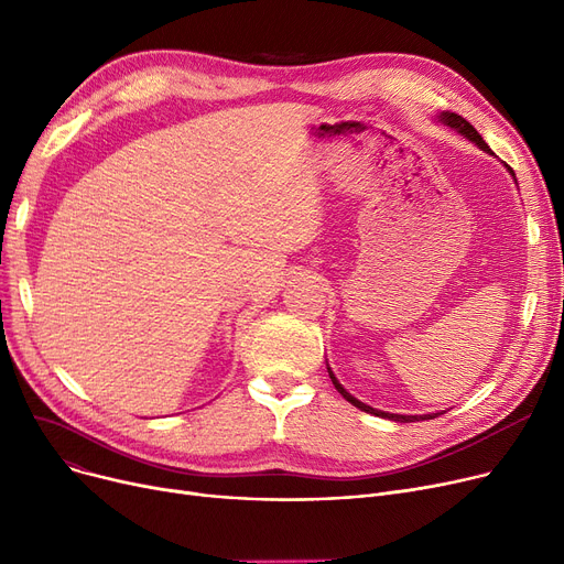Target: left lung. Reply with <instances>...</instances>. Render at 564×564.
<instances>
[{
    "label": "left lung",
    "instance_id": "left-lung-1",
    "mask_svg": "<svg viewBox=\"0 0 564 564\" xmlns=\"http://www.w3.org/2000/svg\"><path fill=\"white\" fill-rule=\"evenodd\" d=\"M438 121L441 123H446L448 128H453V130H457L459 134H464L468 141H473L476 145H480L482 151H487V153H491V148L485 143V139L480 137V132L473 128L466 118H462L459 113H455V111H443L441 116H438ZM510 169V166H508ZM510 173L514 175V171L510 169ZM329 370V377H332V381H334V387H336V391L349 402V404H354L357 409H361V411H366V413H372V416H379V419H389V421H395V423H416V421H432V419H436V416H441V413H425V416H402V413H389V411H379V409H372V406H368V404H364L361 400H357L354 398L351 393H347L345 389H343V383L336 379V375L332 372V368H327Z\"/></svg>",
    "mask_w": 564,
    "mask_h": 564
}]
</instances>
